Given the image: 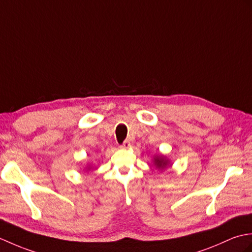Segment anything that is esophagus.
I'll return each mask as SVG.
<instances>
[{"mask_svg": "<svg viewBox=\"0 0 252 252\" xmlns=\"http://www.w3.org/2000/svg\"><path fill=\"white\" fill-rule=\"evenodd\" d=\"M130 147H131V144H130V142L128 141V140H127V141H125L124 143H123V144L121 145V148H122V149H129Z\"/></svg>", "mask_w": 252, "mask_h": 252, "instance_id": "obj_1", "label": "esophagus"}]
</instances>
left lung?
<instances>
[{
  "label": "left lung",
  "mask_w": 252,
  "mask_h": 252,
  "mask_svg": "<svg viewBox=\"0 0 252 252\" xmlns=\"http://www.w3.org/2000/svg\"><path fill=\"white\" fill-rule=\"evenodd\" d=\"M153 165L156 167V169L158 170H164L167 167L171 166V161L169 158H167L163 154H155L153 155Z\"/></svg>",
  "instance_id": "8db88e82"
}]
</instances>
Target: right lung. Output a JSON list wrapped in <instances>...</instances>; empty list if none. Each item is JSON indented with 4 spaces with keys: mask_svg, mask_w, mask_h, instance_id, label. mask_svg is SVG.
<instances>
[{
    "mask_svg": "<svg viewBox=\"0 0 252 252\" xmlns=\"http://www.w3.org/2000/svg\"><path fill=\"white\" fill-rule=\"evenodd\" d=\"M84 169H85L86 170V172H89V171H91V170H93V166L92 165H87L86 167H85V168H84Z\"/></svg>",
    "mask_w": 252,
    "mask_h": 252,
    "instance_id": "1",
    "label": "right lung"
}]
</instances>
